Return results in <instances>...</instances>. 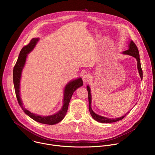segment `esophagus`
<instances>
[{
	"mask_svg": "<svg viewBox=\"0 0 155 155\" xmlns=\"http://www.w3.org/2000/svg\"><path fill=\"white\" fill-rule=\"evenodd\" d=\"M91 78V76L89 74H86L83 77V80L84 83H87L89 81Z\"/></svg>",
	"mask_w": 155,
	"mask_h": 155,
	"instance_id": "1",
	"label": "esophagus"
}]
</instances>
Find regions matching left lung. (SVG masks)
<instances>
[{"instance_id": "obj_1", "label": "left lung", "mask_w": 155, "mask_h": 155, "mask_svg": "<svg viewBox=\"0 0 155 155\" xmlns=\"http://www.w3.org/2000/svg\"><path fill=\"white\" fill-rule=\"evenodd\" d=\"M124 54H127V55H129L131 56L134 57L137 61V69L139 71V74L140 75V77L141 78V79L142 80L143 78V72H142V68H141V64H140V57H139V50L138 48L136 46V44L133 42V41H130L129 44V48L127 50H126L124 51H123L122 53ZM87 90V93H88V101H89V110H90V112L91 115L92 116L94 120H95L96 121L99 122V123H114V122H116L118 121H120L121 120H122L123 118H124L129 113V112H128L127 113H126V114H125L124 115H123V117H121L120 118H108L105 117H102L101 115H99L97 114H96L93 110L91 108V89L89 85H87L86 86Z\"/></svg>"}]
</instances>
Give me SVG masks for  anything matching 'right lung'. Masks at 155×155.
<instances>
[{"label": "right lung", "mask_w": 155, "mask_h": 155, "mask_svg": "<svg viewBox=\"0 0 155 155\" xmlns=\"http://www.w3.org/2000/svg\"><path fill=\"white\" fill-rule=\"evenodd\" d=\"M39 38H32L30 43L28 45L25 46L21 49L16 63L15 65L13 72V84L15 87V91L16 96V98L18 102L19 105L21 107L22 110H23L25 113L31 117L34 120L45 124L53 125L58 123L63 120L65 117L66 113H67L68 106L72 97V96L74 92L80 86H83V80L81 78H78L75 80L69 81L65 85L64 91V99H63V105L61 109L56 114L49 116H42L34 114L31 113L28 110L25 108L23 106V104L22 102L21 97H20V80L21 77L23 69L25 67L26 63V58L28 54L33 50L35 48L37 43L38 42Z\"/></svg>", "instance_id": "1"}]
</instances>
